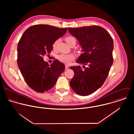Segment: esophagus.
Here are the masks:
<instances>
[{
	"instance_id": "34e87169",
	"label": "esophagus",
	"mask_w": 134,
	"mask_h": 134,
	"mask_svg": "<svg viewBox=\"0 0 134 134\" xmlns=\"http://www.w3.org/2000/svg\"><path fill=\"white\" fill-rule=\"evenodd\" d=\"M69 68V66H68V65H65V70H68Z\"/></svg>"
}]
</instances>
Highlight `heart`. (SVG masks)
<instances>
[{
    "label": "heart",
    "mask_w": 134,
    "mask_h": 134,
    "mask_svg": "<svg viewBox=\"0 0 134 134\" xmlns=\"http://www.w3.org/2000/svg\"><path fill=\"white\" fill-rule=\"evenodd\" d=\"M65 40L66 42L68 43V44L70 46L74 42H76L75 38L74 37H71V36L67 37L66 38H65ZM58 40H56V41H55L54 42V43L53 44V48L54 49H55L56 48L58 44ZM74 59V56L72 54H70V55L62 54L58 56V59L60 61H61L64 63H66V64H69Z\"/></svg>",
    "instance_id": "heart-1"
}]
</instances>
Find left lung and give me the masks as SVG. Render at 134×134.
Listing matches in <instances>:
<instances>
[{"label":"left lung","instance_id":"1","mask_svg":"<svg viewBox=\"0 0 134 134\" xmlns=\"http://www.w3.org/2000/svg\"><path fill=\"white\" fill-rule=\"evenodd\" d=\"M68 30L81 47L83 53L76 62L80 65L70 67L74 72L70 86L77 94L89 96L100 88L108 76L113 63V40L106 30L98 26Z\"/></svg>","mask_w":134,"mask_h":134}]
</instances>
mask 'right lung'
<instances>
[{"label":"right lung","instance_id":"add662e5","mask_svg":"<svg viewBox=\"0 0 134 134\" xmlns=\"http://www.w3.org/2000/svg\"><path fill=\"white\" fill-rule=\"evenodd\" d=\"M68 28L48 25H36L23 34L18 45V64L27 85L38 93L53 88L65 65L58 60L51 64L43 57L53 51L55 41L65 35Z\"/></svg>","mask_w":134,"mask_h":134}]
</instances>
